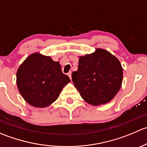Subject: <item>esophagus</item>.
Wrapping results in <instances>:
<instances>
[{"mask_svg":"<svg viewBox=\"0 0 147 147\" xmlns=\"http://www.w3.org/2000/svg\"><path fill=\"white\" fill-rule=\"evenodd\" d=\"M67 75H68V76H69V78H70V80L72 79V72H71V71H70V72H68V73H67Z\"/></svg>","mask_w":147,"mask_h":147,"instance_id":"esophagus-1","label":"esophagus"}]
</instances>
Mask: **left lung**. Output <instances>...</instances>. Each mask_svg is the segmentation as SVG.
<instances>
[{
  "label": "left lung",
  "mask_w": 147,
  "mask_h": 147,
  "mask_svg": "<svg viewBox=\"0 0 147 147\" xmlns=\"http://www.w3.org/2000/svg\"><path fill=\"white\" fill-rule=\"evenodd\" d=\"M72 80L81 97L93 106L105 105L115 97L121 88L123 68L119 60L105 49L79 57L78 70Z\"/></svg>",
  "instance_id": "obj_1"
}]
</instances>
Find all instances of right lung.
<instances>
[{
	"mask_svg": "<svg viewBox=\"0 0 147 147\" xmlns=\"http://www.w3.org/2000/svg\"><path fill=\"white\" fill-rule=\"evenodd\" d=\"M70 82L61 65L50 56L32 53L20 65L16 74L18 89L31 106L44 108L53 103Z\"/></svg>",
	"mask_w": 147,
	"mask_h": 147,
	"instance_id": "1",
	"label": "right lung"
}]
</instances>
